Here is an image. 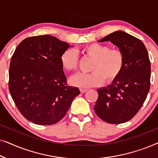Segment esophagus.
<instances>
[{
    "mask_svg": "<svg viewBox=\"0 0 158 158\" xmlns=\"http://www.w3.org/2000/svg\"><path fill=\"white\" fill-rule=\"evenodd\" d=\"M80 90H81V92L82 93V94H83V93H85L86 91H87L88 89H85V88H81Z\"/></svg>",
    "mask_w": 158,
    "mask_h": 158,
    "instance_id": "34e87169",
    "label": "esophagus"
}]
</instances>
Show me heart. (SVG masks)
Here are the masks:
<instances>
[{
	"label": "heart",
	"mask_w": 158,
	"mask_h": 158,
	"mask_svg": "<svg viewBox=\"0 0 158 158\" xmlns=\"http://www.w3.org/2000/svg\"><path fill=\"white\" fill-rule=\"evenodd\" d=\"M84 53L93 58L90 73H78L70 80L73 85L80 88H90L101 85L103 81L111 83L118 77L124 68V58L122 52L111 49L107 45L94 43L83 49ZM62 68L68 71L76 70L78 56L73 49L64 51L60 57Z\"/></svg>",
	"instance_id": "obj_1"
}]
</instances>
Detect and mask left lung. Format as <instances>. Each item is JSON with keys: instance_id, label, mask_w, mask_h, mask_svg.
<instances>
[{"instance_id": "left-lung-1", "label": "left lung", "mask_w": 158, "mask_h": 158, "mask_svg": "<svg viewBox=\"0 0 158 158\" xmlns=\"http://www.w3.org/2000/svg\"><path fill=\"white\" fill-rule=\"evenodd\" d=\"M110 41L124 55V68L110 85L97 89L94 110L101 119L122 124L131 119L150 90L151 67L148 50L139 39L125 31H114L98 42Z\"/></svg>"}]
</instances>
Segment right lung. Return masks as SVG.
<instances>
[{
  "label": "right lung",
  "instance_id": "obj_1",
  "mask_svg": "<svg viewBox=\"0 0 158 158\" xmlns=\"http://www.w3.org/2000/svg\"><path fill=\"white\" fill-rule=\"evenodd\" d=\"M70 44L50 35L23 40L12 56L9 91L15 104L27 120L40 125L59 122L78 88L68 86L60 57Z\"/></svg>",
  "mask_w": 158,
  "mask_h": 158
}]
</instances>
